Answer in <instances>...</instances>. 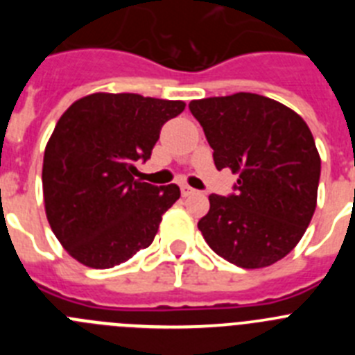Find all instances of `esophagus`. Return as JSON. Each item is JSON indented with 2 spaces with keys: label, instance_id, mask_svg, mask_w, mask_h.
<instances>
[{
  "label": "esophagus",
  "instance_id": "34e87169",
  "mask_svg": "<svg viewBox=\"0 0 355 355\" xmlns=\"http://www.w3.org/2000/svg\"><path fill=\"white\" fill-rule=\"evenodd\" d=\"M181 193H183V197H188V196H193L196 190H193L192 187H188V184H181Z\"/></svg>",
  "mask_w": 355,
  "mask_h": 355
}]
</instances>
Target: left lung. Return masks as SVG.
Masks as SVG:
<instances>
[{
  "instance_id": "1",
  "label": "left lung",
  "mask_w": 355,
  "mask_h": 355,
  "mask_svg": "<svg viewBox=\"0 0 355 355\" xmlns=\"http://www.w3.org/2000/svg\"><path fill=\"white\" fill-rule=\"evenodd\" d=\"M200 122L218 171L238 174L234 193L209 196L197 224L220 258L263 268L299 243L316 208L320 155L299 114L250 92L188 105Z\"/></svg>"
}]
</instances>
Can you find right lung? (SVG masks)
Instances as JSON below:
<instances>
[{
    "label": "right lung",
    "instance_id": "right-lung-1",
    "mask_svg": "<svg viewBox=\"0 0 355 355\" xmlns=\"http://www.w3.org/2000/svg\"><path fill=\"white\" fill-rule=\"evenodd\" d=\"M183 101L96 92L72 103L44 150L46 216L81 265L112 268L153 243L162 215L180 199L178 184L135 180L159 130Z\"/></svg>",
    "mask_w": 355,
    "mask_h": 355
}]
</instances>
